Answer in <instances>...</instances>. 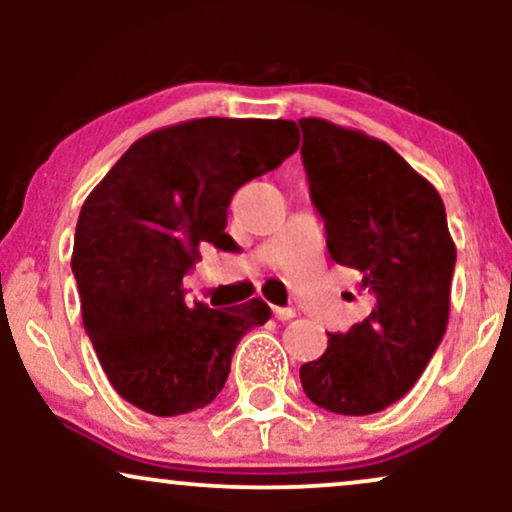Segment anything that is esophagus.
Returning a JSON list of instances; mask_svg holds the SVG:
<instances>
[{
    "mask_svg": "<svg viewBox=\"0 0 512 512\" xmlns=\"http://www.w3.org/2000/svg\"><path fill=\"white\" fill-rule=\"evenodd\" d=\"M274 317H276V320H291V317H296V310H293V308H274Z\"/></svg>",
    "mask_w": 512,
    "mask_h": 512,
    "instance_id": "1",
    "label": "esophagus"
}]
</instances>
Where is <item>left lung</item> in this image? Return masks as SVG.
Wrapping results in <instances>:
<instances>
[{"mask_svg": "<svg viewBox=\"0 0 512 512\" xmlns=\"http://www.w3.org/2000/svg\"><path fill=\"white\" fill-rule=\"evenodd\" d=\"M310 197L332 260L358 272L368 315L303 363L317 407L366 416L402 399L448 327L455 243L443 199L390 144L322 117L298 120ZM351 298V293H349Z\"/></svg>", "mask_w": 512, "mask_h": 512, "instance_id": "1", "label": "left lung"}]
</instances>
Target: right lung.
Masks as SVG:
<instances>
[{
    "label": "right lung",
    "instance_id": "add662e5",
    "mask_svg": "<svg viewBox=\"0 0 512 512\" xmlns=\"http://www.w3.org/2000/svg\"><path fill=\"white\" fill-rule=\"evenodd\" d=\"M291 120L199 117L137 139L81 207L72 272L84 327L117 395L154 416L190 414L221 392L245 332L269 305H187L199 245L233 243L238 187L298 149Z\"/></svg>",
    "mask_w": 512,
    "mask_h": 512
}]
</instances>
